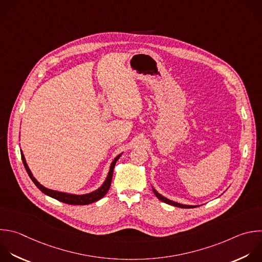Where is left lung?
<instances>
[{
    "label": "left lung",
    "instance_id": "left-lung-1",
    "mask_svg": "<svg viewBox=\"0 0 262 262\" xmlns=\"http://www.w3.org/2000/svg\"><path fill=\"white\" fill-rule=\"evenodd\" d=\"M152 190H153V192H154V194L156 195V198L158 199V200H160L161 202H163V203H165V204H168V205H170V206H175V207H178V208H183V209H189V208H196V207H199V206H189V205H182V204H179V203H176V202H172V201H170V200H168V199H166V198H164V196H162L161 194H159L154 188H152Z\"/></svg>",
    "mask_w": 262,
    "mask_h": 262
}]
</instances>
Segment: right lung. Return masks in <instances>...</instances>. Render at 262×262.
<instances>
[{
  "mask_svg": "<svg viewBox=\"0 0 262 262\" xmlns=\"http://www.w3.org/2000/svg\"><path fill=\"white\" fill-rule=\"evenodd\" d=\"M21 153V159H23V162L25 164V167L29 173L30 178L32 179V181L35 183V185L46 195L52 198V199H55L59 202H62L64 204H68V205H80V206H83V205H90V204H93L99 200H101L102 198L105 196V194L108 192L110 186H111V182H112V177H113V170H114V166L116 164V161L119 159V157L121 156V154L117 155L114 160L112 161L111 165H110V169H109V172H108V176L105 180V182L103 183V185L98 188L97 190L91 192V193H86V194H71V193H67V192H60V191H56V190H52V189H48L46 187H44L43 185H41L37 180L36 178L33 176V173L31 171V169L29 168V165L26 161V158H25V155L23 153V151H20Z\"/></svg>",
  "mask_w": 262,
  "mask_h": 262,
  "instance_id": "right-lung-1",
  "label": "right lung"
}]
</instances>
